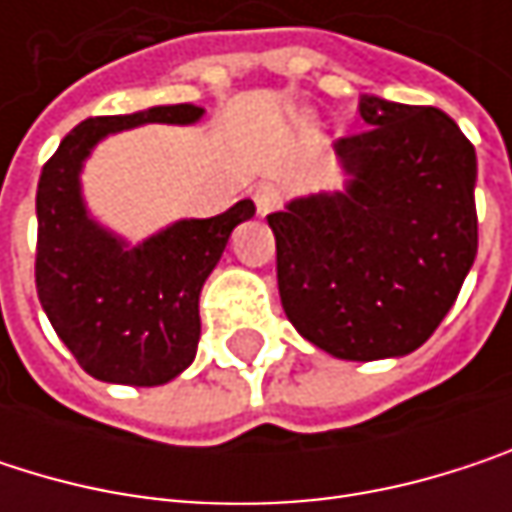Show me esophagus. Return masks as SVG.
I'll return each instance as SVG.
<instances>
[{
    "label": "esophagus",
    "instance_id": "34e87169",
    "mask_svg": "<svg viewBox=\"0 0 512 512\" xmlns=\"http://www.w3.org/2000/svg\"><path fill=\"white\" fill-rule=\"evenodd\" d=\"M252 198H255L257 213H260V216H266V213H272V210H278V207H281V198H284V195H281V189H278L275 183H260Z\"/></svg>",
    "mask_w": 512,
    "mask_h": 512
}]
</instances>
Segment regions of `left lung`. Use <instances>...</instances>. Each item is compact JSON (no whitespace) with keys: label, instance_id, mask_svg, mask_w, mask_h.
<instances>
[{"label":"left lung","instance_id":"8db88e82","mask_svg":"<svg viewBox=\"0 0 512 512\" xmlns=\"http://www.w3.org/2000/svg\"><path fill=\"white\" fill-rule=\"evenodd\" d=\"M338 139L344 192L269 213L287 320L350 361L406 356L445 320L477 255V156L436 106L364 94Z\"/></svg>","mask_w":512,"mask_h":512}]
</instances>
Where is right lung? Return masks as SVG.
<instances>
[{"instance_id":"obj_1","label":"right lung","mask_w":512,"mask_h":512,"mask_svg":"<svg viewBox=\"0 0 512 512\" xmlns=\"http://www.w3.org/2000/svg\"><path fill=\"white\" fill-rule=\"evenodd\" d=\"M204 109L177 103L100 115L73 127L38 180L35 284L55 335L85 373L118 385H162L198 350V296L231 231L255 216L246 198L213 219H183L136 249L88 219L79 168L91 148L139 124H192Z\"/></svg>"}]
</instances>
